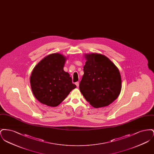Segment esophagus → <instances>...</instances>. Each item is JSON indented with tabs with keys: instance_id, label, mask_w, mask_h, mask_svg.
Returning <instances> with one entry per match:
<instances>
[{
	"instance_id": "1",
	"label": "esophagus",
	"mask_w": 154,
	"mask_h": 154,
	"mask_svg": "<svg viewBox=\"0 0 154 154\" xmlns=\"http://www.w3.org/2000/svg\"><path fill=\"white\" fill-rule=\"evenodd\" d=\"M75 85H76L77 87H79V82H75Z\"/></svg>"
}]
</instances>
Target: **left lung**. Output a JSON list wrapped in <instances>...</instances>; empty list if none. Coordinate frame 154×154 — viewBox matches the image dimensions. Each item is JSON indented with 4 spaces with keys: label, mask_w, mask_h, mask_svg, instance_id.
<instances>
[{
    "label": "left lung",
    "mask_w": 154,
    "mask_h": 154,
    "mask_svg": "<svg viewBox=\"0 0 154 154\" xmlns=\"http://www.w3.org/2000/svg\"><path fill=\"white\" fill-rule=\"evenodd\" d=\"M85 55L87 61L79 85L80 92L94 107L107 106L121 92L122 81L119 71L103 55L92 53Z\"/></svg>",
    "instance_id": "left-lung-1"
}]
</instances>
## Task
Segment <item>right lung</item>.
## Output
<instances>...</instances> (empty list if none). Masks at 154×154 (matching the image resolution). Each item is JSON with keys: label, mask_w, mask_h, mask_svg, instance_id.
Returning <instances> with one entry per match:
<instances>
[{"label": "right lung", "mask_w": 154, "mask_h": 154, "mask_svg": "<svg viewBox=\"0 0 154 154\" xmlns=\"http://www.w3.org/2000/svg\"><path fill=\"white\" fill-rule=\"evenodd\" d=\"M66 60L62 54H51L34 67L30 83L33 95L40 102L56 107L76 88L70 74L63 70Z\"/></svg>", "instance_id": "obj_1"}]
</instances>
